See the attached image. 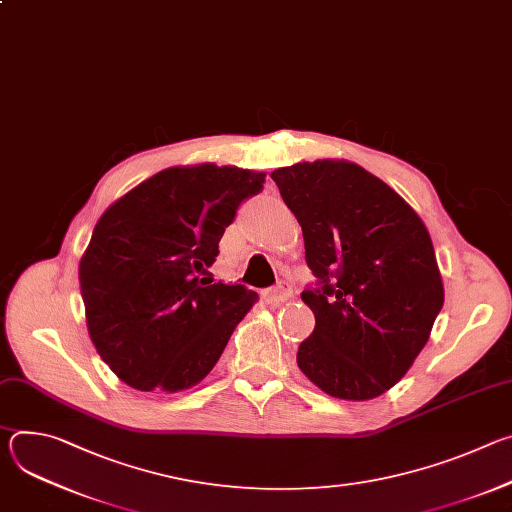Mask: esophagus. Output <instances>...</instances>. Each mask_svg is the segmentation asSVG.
Listing matches in <instances>:
<instances>
[{
    "instance_id": "1",
    "label": "esophagus",
    "mask_w": 512,
    "mask_h": 512,
    "mask_svg": "<svg viewBox=\"0 0 512 512\" xmlns=\"http://www.w3.org/2000/svg\"><path fill=\"white\" fill-rule=\"evenodd\" d=\"M267 302L269 304H281V302H287L289 298H291V287H289V283H285V281H279L275 287H271L269 291H267Z\"/></svg>"
}]
</instances>
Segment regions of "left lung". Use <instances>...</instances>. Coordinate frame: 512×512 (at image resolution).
Segmentation results:
<instances>
[{
    "label": "left lung",
    "instance_id": "left-lung-1",
    "mask_svg": "<svg viewBox=\"0 0 512 512\" xmlns=\"http://www.w3.org/2000/svg\"><path fill=\"white\" fill-rule=\"evenodd\" d=\"M271 178L320 279L302 291L316 326L298 367L330 397L375 399L411 369L444 306L431 237L391 186L348 160L300 162Z\"/></svg>",
    "mask_w": 512,
    "mask_h": 512
}]
</instances>
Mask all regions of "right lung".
Returning <instances> with one entry per match:
<instances>
[{
    "instance_id": "right-lung-1",
    "label": "right lung",
    "mask_w": 512,
    "mask_h": 512,
    "mask_svg": "<svg viewBox=\"0 0 512 512\" xmlns=\"http://www.w3.org/2000/svg\"><path fill=\"white\" fill-rule=\"evenodd\" d=\"M263 182L265 172L237 166H174L103 212L79 281L89 336L125 385L178 393L221 358L259 296L200 273Z\"/></svg>"
}]
</instances>
